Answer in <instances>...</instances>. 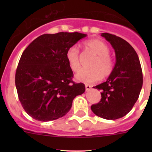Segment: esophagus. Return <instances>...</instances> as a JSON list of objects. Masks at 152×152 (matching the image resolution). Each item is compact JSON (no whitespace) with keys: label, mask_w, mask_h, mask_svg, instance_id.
<instances>
[{"label":"esophagus","mask_w":152,"mask_h":152,"mask_svg":"<svg viewBox=\"0 0 152 152\" xmlns=\"http://www.w3.org/2000/svg\"><path fill=\"white\" fill-rule=\"evenodd\" d=\"M91 85H85V90H86V91H88V90H90V89H91Z\"/></svg>","instance_id":"34e87169"}]
</instances>
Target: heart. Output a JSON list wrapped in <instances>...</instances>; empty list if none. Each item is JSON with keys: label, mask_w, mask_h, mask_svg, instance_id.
I'll list each match as a JSON object with an SVG mask.
<instances>
[{"label": "heart", "mask_w": 152, "mask_h": 152, "mask_svg": "<svg viewBox=\"0 0 152 152\" xmlns=\"http://www.w3.org/2000/svg\"><path fill=\"white\" fill-rule=\"evenodd\" d=\"M85 46L93 53L97 55L92 62L90 69H82L76 75L75 79L85 83H93L103 77L110 76L113 70L114 62L110 56V48L100 39H91L85 42ZM66 59L69 67L73 71H78L81 67L79 50L75 46L67 50Z\"/></svg>", "instance_id": "obj_1"}]
</instances>
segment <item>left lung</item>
I'll use <instances>...</instances> for the list:
<instances>
[{"label": "left lung", "mask_w": 152, "mask_h": 152, "mask_svg": "<svg viewBox=\"0 0 152 152\" xmlns=\"http://www.w3.org/2000/svg\"><path fill=\"white\" fill-rule=\"evenodd\" d=\"M101 35L114 48L115 64L107 81L94 87L102 91V99L91 106V110L99 117L115 120L129 113L138 99L142 86L141 65L128 42L111 34Z\"/></svg>", "instance_id": "obj_1"}]
</instances>
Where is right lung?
<instances>
[{"label": "right lung", "mask_w": 152, "mask_h": 152, "mask_svg": "<svg viewBox=\"0 0 152 152\" xmlns=\"http://www.w3.org/2000/svg\"><path fill=\"white\" fill-rule=\"evenodd\" d=\"M87 37L79 32L45 34L38 37L21 55L15 74L18 97L28 115L40 121L63 117L76 96L85 91L72 80L67 50Z\"/></svg>", "instance_id": "1"}]
</instances>
